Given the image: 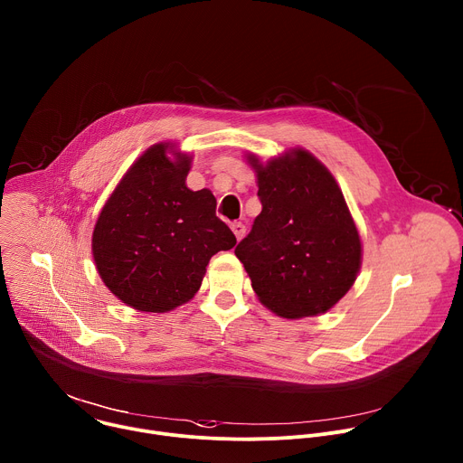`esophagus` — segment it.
Returning a JSON list of instances; mask_svg holds the SVG:
<instances>
[{
  "label": "esophagus",
  "instance_id": "esophagus-1",
  "mask_svg": "<svg viewBox=\"0 0 463 463\" xmlns=\"http://www.w3.org/2000/svg\"><path fill=\"white\" fill-rule=\"evenodd\" d=\"M231 229H232V232H234L236 240H241V238L245 236V225H243L241 222H234V223L231 225Z\"/></svg>",
  "mask_w": 463,
  "mask_h": 463
}]
</instances>
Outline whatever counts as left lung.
Segmentation results:
<instances>
[{
	"mask_svg": "<svg viewBox=\"0 0 463 463\" xmlns=\"http://www.w3.org/2000/svg\"><path fill=\"white\" fill-rule=\"evenodd\" d=\"M261 213L234 249L260 301L281 318L327 313L353 287L362 241L342 189L311 152L292 148L260 164Z\"/></svg>",
	"mask_w": 463,
	"mask_h": 463,
	"instance_id": "obj_1",
	"label": "left lung"
}]
</instances>
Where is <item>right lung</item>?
Listing matches in <instances>:
<instances>
[{"instance_id":"add662e5","label":"right lung","mask_w":463,"mask_h":463,"mask_svg":"<svg viewBox=\"0 0 463 463\" xmlns=\"http://www.w3.org/2000/svg\"><path fill=\"white\" fill-rule=\"evenodd\" d=\"M174 152L175 159L166 154ZM191 156L171 143L148 146L121 178L92 232L96 269L125 305L167 313L200 288L218 250L236 245L209 189L191 191Z\"/></svg>"}]
</instances>
